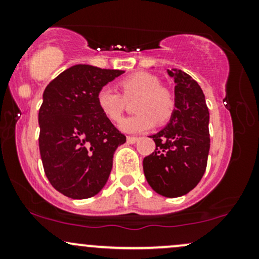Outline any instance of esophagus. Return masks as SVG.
I'll return each instance as SVG.
<instances>
[{
    "mask_svg": "<svg viewBox=\"0 0 259 259\" xmlns=\"http://www.w3.org/2000/svg\"><path fill=\"white\" fill-rule=\"evenodd\" d=\"M138 140H139V138H136V136H127L126 138V141L129 142V144H135Z\"/></svg>",
    "mask_w": 259,
    "mask_h": 259,
    "instance_id": "34e87169",
    "label": "esophagus"
}]
</instances>
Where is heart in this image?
<instances>
[{"mask_svg":"<svg viewBox=\"0 0 259 259\" xmlns=\"http://www.w3.org/2000/svg\"><path fill=\"white\" fill-rule=\"evenodd\" d=\"M120 92L112 86H102L96 95V103L109 120L118 121L125 111L126 101H135L136 114L120 121V129L126 133H142L158 124H164L173 115L175 96L169 89L160 84L156 75L135 73L119 82Z\"/></svg>","mask_w":259,"mask_h":259,"instance_id":"heart-1","label":"heart"}]
</instances>
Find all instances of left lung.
<instances>
[{
  "mask_svg": "<svg viewBox=\"0 0 259 259\" xmlns=\"http://www.w3.org/2000/svg\"><path fill=\"white\" fill-rule=\"evenodd\" d=\"M175 82V109L168 125L151 135L156 150L144 158L147 183L157 194L179 197L203 177L209 153V112L197 81L180 69L168 70Z\"/></svg>",
  "mask_w": 259,
  "mask_h": 259,
  "instance_id": "left-lung-1",
  "label": "left lung"
}]
</instances>
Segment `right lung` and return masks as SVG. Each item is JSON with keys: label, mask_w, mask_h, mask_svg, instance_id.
Returning <instances> with one entry per match:
<instances>
[{"label": "right lung", "mask_w": 259, "mask_h": 259, "mask_svg": "<svg viewBox=\"0 0 259 259\" xmlns=\"http://www.w3.org/2000/svg\"><path fill=\"white\" fill-rule=\"evenodd\" d=\"M123 73L76 64L45 89L38 111L41 160L51 185L67 197L99 194L111 174L114 151L126 141L96 103L97 91Z\"/></svg>", "instance_id": "1"}]
</instances>
